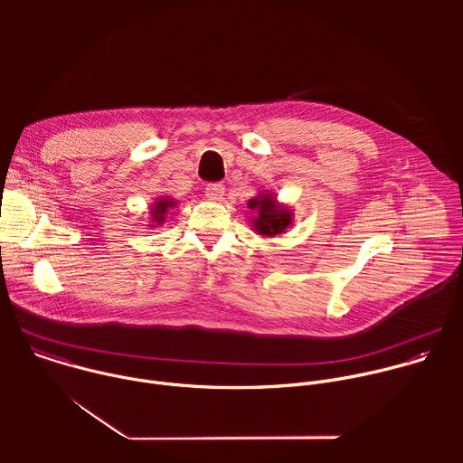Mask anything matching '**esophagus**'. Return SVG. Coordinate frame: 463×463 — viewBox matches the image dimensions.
Wrapping results in <instances>:
<instances>
[{"label":"esophagus","mask_w":463,"mask_h":463,"mask_svg":"<svg viewBox=\"0 0 463 463\" xmlns=\"http://www.w3.org/2000/svg\"><path fill=\"white\" fill-rule=\"evenodd\" d=\"M223 194H225V186L223 184H209L205 188V195L209 197V200H213V202L222 200Z\"/></svg>","instance_id":"esophagus-1"}]
</instances>
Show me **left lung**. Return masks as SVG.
Instances as JSON below:
<instances>
[{
	"instance_id": "left-lung-1",
	"label": "left lung",
	"mask_w": 463,
	"mask_h": 463,
	"mask_svg": "<svg viewBox=\"0 0 463 463\" xmlns=\"http://www.w3.org/2000/svg\"><path fill=\"white\" fill-rule=\"evenodd\" d=\"M247 209L252 213L249 216L250 227L261 238L282 236L293 225L291 207L280 203L277 194L269 190H260L247 202Z\"/></svg>"
}]
</instances>
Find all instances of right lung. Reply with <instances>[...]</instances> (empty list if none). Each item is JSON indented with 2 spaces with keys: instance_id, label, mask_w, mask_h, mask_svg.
I'll return each mask as SVG.
<instances>
[{
  "instance_id": "add662e5",
  "label": "right lung",
  "mask_w": 463,
  "mask_h": 463,
  "mask_svg": "<svg viewBox=\"0 0 463 463\" xmlns=\"http://www.w3.org/2000/svg\"><path fill=\"white\" fill-rule=\"evenodd\" d=\"M177 205V202L174 200V197L170 195H159L157 200L152 203L150 207V225L152 229L156 227H161L165 222H166V216L170 214V211H174Z\"/></svg>"
}]
</instances>
